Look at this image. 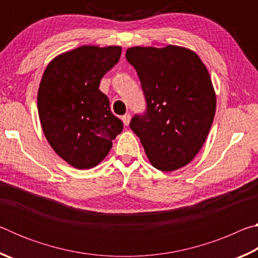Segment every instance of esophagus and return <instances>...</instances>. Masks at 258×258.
<instances>
[{
    "label": "esophagus",
    "instance_id": "obj_1",
    "mask_svg": "<svg viewBox=\"0 0 258 258\" xmlns=\"http://www.w3.org/2000/svg\"><path fill=\"white\" fill-rule=\"evenodd\" d=\"M121 119H123L124 125L127 126L130 124V121H131V115H130V113H126V115H124L123 117H121Z\"/></svg>",
    "mask_w": 258,
    "mask_h": 258
}]
</instances>
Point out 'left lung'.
<instances>
[{
  "label": "left lung",
  "mask_w": 258,
  "mask_h": 258,
  "mask_svg": "<svg viewBox=\"0 0 258 258\" xmlns=\"http://www.w3.org/2000/svg\"><path fill=\"white\" fill-rule=\"evenodd\" d=\"M125 56L147 102L130 127L155 168L183 167L202 149L215 116L216 95L206 66L194 51L176 45L134 46Z\"/></svg>",
  "instance_id": "obj_1"
}]
</instances>
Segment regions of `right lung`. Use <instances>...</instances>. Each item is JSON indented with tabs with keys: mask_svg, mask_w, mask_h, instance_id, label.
Masks as SVG:
<instances>
[{
	"mask_svg": "<svg viewBox=\"0 0 258 258\" xmlns=\"http://www.w3.org/2000/svg\"><path fill=\"white\" fill-rule=\"evenodd\" d=\"M120 54V46L83 45L55 56L43 74L37 93L42 130L55 154L73 167L97 166L123 131L99 90Z\"/></svg>",
	"mask_w": 258,
	"mask_h": 258,
	"instance_id": "obj_1",
	"label": "right lung"
}]
</instances>
